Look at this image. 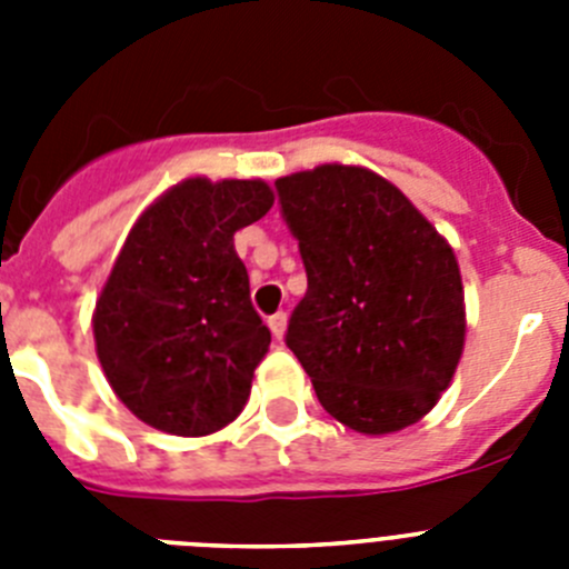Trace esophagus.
<instances>
[{"label": "esophagus", "mask_w": 569, "mask_h": 569, "mask_svg": "<svg viewBox=\"0 0 569 569\" xmlns=\"http://www.w3.org/2000/svg\"><path fill=\"white\" fill-rule=\"evenodd\" d=\"M268 328H270V333L281 341L284 328H288V313H284V310H276L273 316H268Z\"/></svg>", "instance_id": "1"}]
</instances>
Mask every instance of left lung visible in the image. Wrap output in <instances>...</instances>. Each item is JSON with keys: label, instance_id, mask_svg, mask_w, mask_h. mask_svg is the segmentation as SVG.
<instances>
[{"label": "left lung", "instance_id": "obj_1", "mask_svg": "<svg viewBox=\"0 0 569 569\" xmlns=\"http://www.w3.org/2000/svg\"><path fill=\"white\" fill-rule=\"evenodd\" d=\"M308 293L284 341L321 407L350 430L393 433L433 410L465 345L456 256L399 188L321 164L276 182Z\"/></svg>", "mask_w": 569, "mask_h": 569}]
</instances>
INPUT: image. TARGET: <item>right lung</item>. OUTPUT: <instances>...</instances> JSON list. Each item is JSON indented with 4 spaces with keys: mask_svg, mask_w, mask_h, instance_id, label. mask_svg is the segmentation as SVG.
<instances>
[{
    "mask_svg": "<svg viewBox=\"0 0 569 569\" xmlns=\"http://www.w3.org/2000/svg\"><path fill=\"white\" fill-rule=\"evenodd\" d=\"M270 208L259 179H188L130 230L93 336L110 387L144 425L208 436L241 413L270 330L250 305L233 233Z\"/></svg>",
    "mask_w": 569,
    "mask_h": 569,
    "instance_id": "1",
    "label": "right lung"
}]
</instances>
